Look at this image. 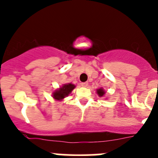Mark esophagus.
<instances>
[{"instance_id": "esophagus-1", "label": "esophagus", "mask_w": 158, "mask_h": 158, "mask_svg": "<svg viewBox=\"0 0 158 158\" xmlns=\"http://www.w3.org/2000/svg\"><path fill=\"white\" fill-rule=\"evenodd\" d=\"M88 82H82V83H81V85L82 86V87H87L88 86Z\"/></svg>"}]
</instances>
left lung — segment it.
Here are the masks:
<instances>
[{
    "instance_id": "left-lung-1",
    "label": "left lung",
    "mask_w": 158,
    "mask_h": 158,
    "mask_svg": "<svg viewBox=\"0 0 158 158\" xmlns=\"http://www.w3.org/2000/svg\"><path fill=\"white\" fill-rule=\"evenodd\" d=\"M96 93L98 94V95L99 96V97H104V95H105V91L104 90V89L103 88H100V89H98L97 90H96Z\"/></svg>"
}]
</instances>
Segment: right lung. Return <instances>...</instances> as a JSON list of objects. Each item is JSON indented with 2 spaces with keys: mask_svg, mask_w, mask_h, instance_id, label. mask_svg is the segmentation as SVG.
Returning a JSON list of instances; mask_svg holds the SVG:
<instances>
[{
  "mask_svg": "<svg viewBox=\"0 0 158 158\" xmlns=\"http://www.w3.org/2000/svg\"><path fill=\"white\" fill-rule=\"evenodd\" d=\"M75 88H76V85L72 83L64 84L59 89H56L52 93L53 98L57 101H63L66 97H67L71 94V92Z\"/></svg>",
  "mask_w": 158,
  "mask_h": 158,
  "instance_id": "obj_1",
  "label": "right lung"
}]
</instances>
